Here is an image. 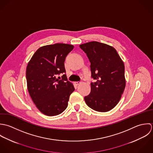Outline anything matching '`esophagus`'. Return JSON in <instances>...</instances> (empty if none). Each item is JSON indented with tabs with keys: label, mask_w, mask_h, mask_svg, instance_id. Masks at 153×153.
Returning a JSON list of instances; mask_svg holds the SVG:
<instances>
[{
	"label": "esophagus",
	"mask_w": 153,
	"mask_h": 153,
	"mask_svg": "<svg viewBox=\"0 0 153 153\" xmlns=\"http://www.w3.org/2000/svg\"><path fill=\"white\" fill-rule=\"evenodd\" d=\"M81 83H82V82H81L80 81H79V82H74V84H75L76 85H77H77H79L81 84Z\"/></svg>",
	"instance_id": "1"
}]
</instances>
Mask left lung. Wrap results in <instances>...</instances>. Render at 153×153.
<instances>
[{"label": "left lung", "mask_w": 153, "mask_h": 153, "mask_svg": "<svg viewBox=\"0 0 153 153\" xmlns=\"http://www.w3.org/2000/svg\"><path fill=\"white\" fill-rule=\"evenodd\" d=\"M91 62V91L85 97L92 109L108 112L119 102L125 87V67L116 50L107 44L92 41L80 45Z\"/></svg>", "instance_id": "8db88e82"}]
</instances>
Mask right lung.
Here are the masks:
<instances>
[{
  "label": "right lung",
  "instance_id": "right-lung-1",
  "mask_svg": "<svg viewBox=\"0 0 153 153\" xmlns=\"http://www.w3.org/2000/svg\"><path fill=\"white\" fill-rule=\"evenodd\" d=\"M74 46L57 43L40 47L28 62L26 78L31 99L37 108L47 116L60 114L67 107L73 84L67 80L64 61Z\"/></svg>",
  "mask_w": 153,
  "mask_h": 153
}]
</instances>
